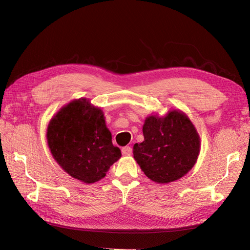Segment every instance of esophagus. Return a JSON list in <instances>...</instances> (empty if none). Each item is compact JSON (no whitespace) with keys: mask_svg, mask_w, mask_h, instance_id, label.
<instances>
[{"mask_svg":"<svg viewBox=\"0 0 250 250\" xmlns=\"http://www.w3.org/2000/svg\"><path fill=\"white\" fill-rule=\"evenodd\" d=\"M131 153H132V149L129 146H126V147L122 148V154L124 156H129V155H131Z\"/></svg>","mask_w":250,"mask_h":250,"instance_id":"34e87169","label":"esophagus"}]
</instances>
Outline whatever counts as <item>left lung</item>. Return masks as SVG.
Listing matches in <instances>:
<instances>
[{"mask_svg": "<svg viewBox=\"0 0 250 250\" xmlns=\"http://www.w3.org/2000/svg\"><path fill=\"white\" fill-rule=\"evenodd\" d=\"M144 142L134 144L133 157L154 183L169 184L190 171L197 161L200 138L184 112L149 116L143 126Z\"/></svg>", "mask_w": 250, "mask_h": 250, "instance_id": "1", "label": "left lung"}]
</instances>
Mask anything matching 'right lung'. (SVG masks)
<instances>
[{"instance_id": "add662e5", "label": "right lung", "mask_w": 250, "mask_h": 250, "mask_svg": "<svg viewBox=\"0 0 250 250\" xmlns=\"http://www.w3.org/2000/svg\"><path fill=\"white\" fill-rule=\"evenodd\" d=\"M47 140L60 167L85 184L103 178L122 155L112 145L103 111L84 98L66 104L51 119Z\"/></svg>"}]
</instances>
